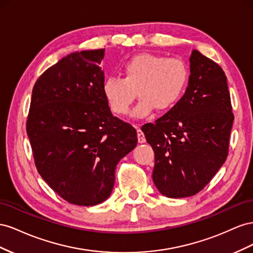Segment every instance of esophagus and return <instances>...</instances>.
Listing matches in <instances>:
<instances>
[{"label": "esophagus", "instance_id": "34e87169", "mask_svg": "<svg viewBox=\"0 0 253 253\" xmlns=\"http://www.w3.org/2000/svg\"><path fill=\"white\" fill-rule=\"evenodd\" d=\"M136 134H138V142L139 143H145L146 139H145V135H144L143 131L139 128L138 130H136Z\"/></svg>", "mask_w": 253, "mask_h": 253}]
</instances>
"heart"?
<instances>
[{"label": "heart", "instance_id": "heart-1", "mask_svg": "<svg viewBox=\"0 0 253 253\" xmlns=\"http://www.w3.org/2000/svg\"><path fill=\"white\" fill-rule=\"evenodd\" d=\"M190 70L178 57L143 53L127 60L121 68V78L108 77L103 83V94L111 111L125 117L135 98H140L133 115L146 117L157 108L168 111L185 92Z\"/></svg>", "mask_w": 253, "mask_h": 253}]
</instances>
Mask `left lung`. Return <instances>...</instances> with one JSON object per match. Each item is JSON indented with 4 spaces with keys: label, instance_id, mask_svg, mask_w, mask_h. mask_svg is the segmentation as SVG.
Listing matches in <instances>:
<instances>
[{
    "label": "left lung",
    "instance_id": "left-lung-1",
    "mask_svg": "<svg viewBox=\"0 0 253 253\" xmlns=\"http://www.w3.org/2000/svg\"><path fill=\"white\" fill-rule=\"evenodd\" d=\"M182 98L142 130L155 151L153 180L169 198L190 197L211 181L225 163L234 115L225 72L198 50Z\"/></svg>",
    "mask_w": 253,
    "mask_h": 253
}]
</instances>
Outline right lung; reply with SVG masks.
I'll list each match as a JSON object with an SVG mask.
<instances>
[{"instance_id":"add662e5","label":"right lung","mask_w":253,"mask_h":253,"mask_svg":"<svg viewBox=\"0 0 253 253\" xmlns=\"http://www.w3.org/2000/svg\"><path fill=\"white\" fill-rule=\"evenodd\" d=\"M104 50L72 53L43 72L26 121L40 176L76 206L110 196L119 161L138 143L135 129L113 117L103 94Z\"/></svg>"}]
</instances>
